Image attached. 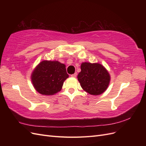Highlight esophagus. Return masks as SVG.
Instances as JSON below:
<instances>
[{
  "mask_svg": "<svg viewBox=\"0 0 146 146\" xmlns=\"http://www.w3.org/2000/svg\"><path fill=\"white\" fill-rule=\"evenodd\" d=\"M77 72H76V73H74V74H72L70 76H71L72 77H74L75 78V77H77Z\"/></svg>",
  "mask_w": 146,
  "mask_h": 146,
  "instance_id": "obj_1",
  "label": "esophagus"
}]
</instances>
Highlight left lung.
I'll use <instances>...</instances> for the list:
<instances>
[{"label": "left lung", "instance_id": "8db88e82", "mask_svg": "<svg viewBox=\"0 0 146 146\" xmlns=\"http://www.w3.org/2000/svg\"><path fill=\"white\" fill-rule=\"evenodd\" d=\"M78 80L84 91L98 96L106 91L110 82V76L104 66L99 63H82Z\"/></svg>", "mask_w": 146, "mask_h": 146}]
</instances>
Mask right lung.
<instances>
[{"label":"right lung","instance_id":"obj_1","mask_svg":"<svg viewBox=\"0 0 146 146\" xmlns=\"http://www.w3.org/2000/svg\"><path fill=\"white\" fill-rule=\"evenodd\" d=\"M69 77L65 64L58 61L44 60L32 72L31 79L35 89L42 95H54L61 91Z\"/></svg>","mask_w":146,"mask_h":146}]
</instances>
